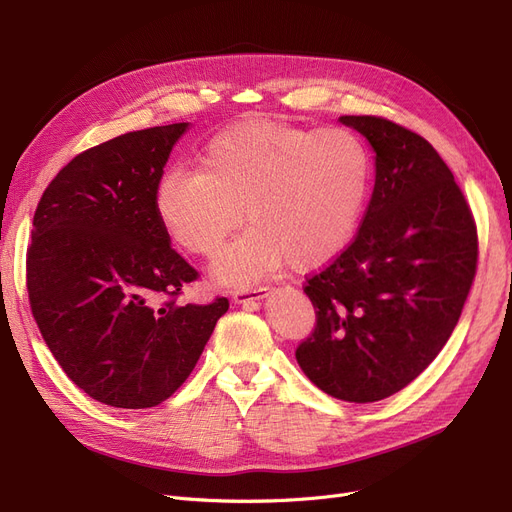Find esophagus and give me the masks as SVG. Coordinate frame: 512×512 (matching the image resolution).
Segmentation results:
<instances>
[{"label": "esophagus", "instance_id": "esophagus-1", "mask_svg": "<svg viewBox=\"0 0 512 512\" xmlns=\"http://www.w3.org/2000/svg\"><path fill=\"white\" fill-rule=\"evenodd\" d=\"M270 295V289L268 287H255V289H240L232 295V299L236 301V304H255V301H261L266 299Z\"/></svg>", "mask_w": 512, "mask_h": 512}]
</instances>
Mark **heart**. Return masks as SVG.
Listing matches in <instances>:
<instances>
[{"label":"heart","instance_id":"heart-1","mask_svg":"<svg viewBox=\"0 0 512 512\" xmlns=\"http://www.w3.org/2000/svg\"><path fill=\"white\" fill-rule=\"evenodd\" d=\"M371 160L348 128L306 130L246 122L211 139L198 170L170 168L154 206L164 232L183 251L215 257L213 278L244 287L287 263L297 272L325 266L342 253L369 194Z\"/></svg>","mask_w":512,"mask_h":512}]
</instances>
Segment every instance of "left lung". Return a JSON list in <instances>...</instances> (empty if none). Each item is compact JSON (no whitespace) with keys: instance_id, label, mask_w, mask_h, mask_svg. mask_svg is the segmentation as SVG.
Here are the masks:
<instances>
[{"instance_id":"8db88e82","label":"left lung","mask_w":512,"mask_h":512,"mask_svg":"<svg viewBox=\"0 0 512 512\" xmlns=\"http://www.w3.org/2000/svg\"><path fill=\"white\" fill-rule=\"evenodd\" d=\"M375 151L373 194L354 242L304 293L316 327L295 358L333 399L403 390L447 344L477 272V227L426 139L375 116H342Z\"/></svg>"}]
</instances>
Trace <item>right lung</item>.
Instances as JSON below:
<instances>
[{
  "mask_svg": "<svg viewBox=\"0 0 512 512\" xmlns=\"http://www.w3.org/2000/svg\"><path fill=\"white\" fill-rule=\"evenodd\" d=\"M187 128L154 126L86 149L52 179L33 215L35 323L69 380L111 407L145 409L173 396L230 308L225 297L175 304L198 272L170 249L154 196Z\"/></svg>",
  "mask_w": 512,
  "mask_h": 512,
  "instance_id": "add662e5",
  "label": "right lung"
}]
</instances>
